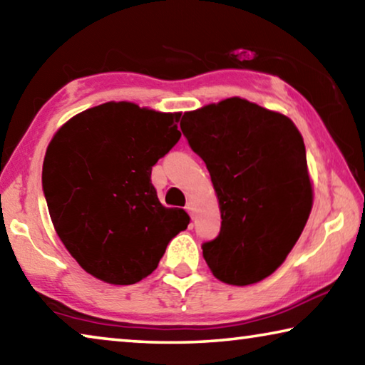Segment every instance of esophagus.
<instances>
[{
    "label": "esophagus",
    "mask_w": 365,
    "mask_h": 365,
    "mask_svg": "<svg viewBox=\"0 0 365 365\" xmlns=\"http://www.w3.org/2000/svg\"><path fill=\"white\" fill-rule=\"evenodd\" d=\"M187 211H188V214L191 215V217H193V214H195V205L193 202H187Z\"/></svg>",
    "instance_id": "34e87169"
}]
</instances>
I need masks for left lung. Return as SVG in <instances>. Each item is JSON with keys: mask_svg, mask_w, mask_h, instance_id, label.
Segmentation results:
<instances>
[{"mask_svg": "<svg viewBox=\"0 0 365 365\" xmlns=\"http://www.w3.org/2000/svg\"><path fill=\"white\" fill-rule=\"evenodd\" d=\"M180 128L211 174L220 232L202 243L209 269L251 285L280 267L312 209L304 141L287 115L242 98L185 113Z\"/></svg>", "mask_w": 365, "mask_h": 365, "instance_id": "8db88e82", "label": "left lung"}]
</instances>
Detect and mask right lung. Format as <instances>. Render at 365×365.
Instances as JSON below:
<instances>
[{"label":"right lung","mask_w":365,"mask_h":365,"mask_svg":"<svg viewBox=\"0 0 365 365\" xmlns=\"http://www.w3.org/2000/svg\"><path fill=\"white\" fill-rule=\"evenodd\" d=\"M180 115L109 101L73 115L49 141L41 182L54 230L96 279L140 282L188 227V214L160 205L151 183L153 165L182 137Z\"/></svg>","instance_id":"right-lung-1"}]
</instances>
